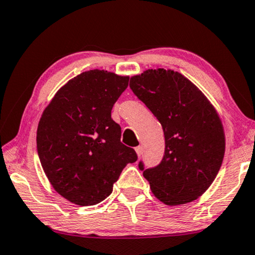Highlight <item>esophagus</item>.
Listing matches in <instances>:
<instances>
[{"instance_id":"1","label":"esophagus","mask_w":255,"mask_h":255,"mask_svg":"<svg viewBox=\"0 0 255 255\" xmlns=\"http://www.w3.org/2000/svg\"><path fill=\"white\" fill-rule=\"evenodd\" d=\"M135 151H136V153H137L138 157H140V155H142V153H143V149H142V146H137V147H135Z\"/></svg>"}]
</instances>
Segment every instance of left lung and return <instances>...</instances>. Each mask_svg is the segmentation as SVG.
Segmentation results:
<instances>
[{
    "instance_id": "obj_1",
    "label": "left lung",
    "mask_w": 255,
    "mask_h": 255,
    "mask_svg": "<svg viewBox=\"0 0 255 255\" xmlns=\"http://www.w3.org/2000/svg\"><path fill=\"white\" fill-rule=\"evenodd\" d=\"M129 87L161 124L165 154L160 164L138 168L151 191L166 205L187 204L200 197L218 175L226 140L221 120L205 95L172 70H147Z\"/></svg>"
}]
</instances>
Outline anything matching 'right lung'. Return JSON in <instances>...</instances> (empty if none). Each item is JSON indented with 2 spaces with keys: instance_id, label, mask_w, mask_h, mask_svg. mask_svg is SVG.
Masks as SVG:
<instances>
[{
  "instance_id": "obj_1",
  "label": "right lung",
  "mask_w": 255,
  "mask_h": 255,
  "mask_svg": "<svg viewBox=\"0 0 255 255\" xmlns=\"http://www.w3.org/2000/svg\"><path fill=\"white\" fill-rule=\"evenodd\" d=\"M128 81L103 70L83 72L57 91L42 113L37 154L52 187L71 203L103 201L127 164L137 160L135 150L121 143V128L111 118Z\"/></svg>"
}]
</instances>
